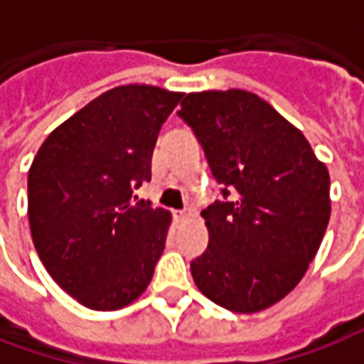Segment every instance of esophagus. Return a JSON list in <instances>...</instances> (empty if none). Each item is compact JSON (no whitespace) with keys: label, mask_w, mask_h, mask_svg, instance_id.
Wrapping results in <instances>:
<instances>
[{"label":"esophagus","mask_w":364,"mask_h":364,"mask_svg":"<svg viewBox=\"0 0 364 364\" xmlns=\"http://www.w3.org/2000/svg\"><path fill=\"white\" fill-rule=\"evenodd\" d=\"M187 208H183V210H175V218H177V220H185V218H187Z\"/></svg>","instance_id":"obj_1"}]
</instances>
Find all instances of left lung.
<instances>
[{
    "label": "left lung",
    "instance_id": "1",
    "mask_svg": "<svg viewBox=\"0 0 364 364\" xmlns=\"http://www.w3.org/2000/svg\"><path fill=\"white\" fill-rule=\"evenodd\" d=\"M177 117L197 136L224 197L203 210L208 247L191 261L195 284L232 312L265 310L318 253L331 214L328 167L250 91L189 93Z\"/></svg>",
    "mask_w": 364,
    "mask_h": 364
}]
</instances>
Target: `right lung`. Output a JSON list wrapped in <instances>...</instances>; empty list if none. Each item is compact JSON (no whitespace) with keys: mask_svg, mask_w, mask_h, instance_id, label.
Returning <instances> with one entry per match:
<instances>
[{"mask_svg":"<svg viewBox=\"0 0 364 364\" xmlns=\"http://www.w3.org/2000/svg\"><path fill=\"white\" fill-rule=\"evenodd\" d=\"M183 93L120 85L52 130L28 169V222L48 274L91 310H119L150 284L171 214L136 200L159 128Z\"/></svg>","mask_w":364,"mask_h":364,"instance_id":"obj_1","label":"right lung"}]
</instances>
